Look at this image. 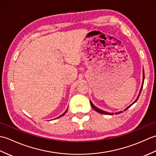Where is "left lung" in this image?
Listing matches in <instances>:
<instances>
[{
    "label": "left lung",
    "mask_w": 156,
    "mask_h": 156,
    "mask_svg": "<svg viewBox=\"0 0 156 156\" xmlns=\"http://www.w3.org/2000/svg\"><path fill=\"white\" fill-rule=\"evenodd\" d=\"M143 73H144V78H143V80H144V78H145V76H144V71L143 72ZM143 85H144V81H143V84H142V86H141V90H140V94H139V96L137 97V99H136V100H135V101L133 102V104H134L135 102L137 101V99H138L139 97H140V94H141V90H142V87H143ZM133 104H132V105H133ZM90 105H91V107H92V108H93L94 110H95V111H97V112H99V113H101V114H105V115H108H108H112V113H108V112H105V111H102V110H101V109H99V108H97V107H95V106H94V105L92 104L91 102H90ZM132 105H131L130 106H129V107H128L127 108H125V111H126V110H127V109H128L129 107H131V106ZM121 112H117V113H116V114H119V113H121Z\"/></svg>",
    "instance_id": "1"
}]
</instances>
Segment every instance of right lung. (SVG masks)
Here are the masks:
<instances>
[{
	"mask_svg": "<svg viewBox=\"0 0 156 156\" xmlns=\"http://www.w3.org/2000/svg\"><path fill=\"white\" fill-rule=\"evenodd\" d=\"M67 110H68V109H67ZM67 110H66V111H65V112H64V113H63V114H62V115L61 116H59V117H62V116H63V115H65V113H66V112H67Z\"/></svg>",
	"mask_w": 156,
	"mask_h": 156,
	"instance_id": "right-lung-1",
	"label": "right lung"
}]
</instances>
